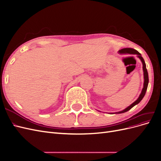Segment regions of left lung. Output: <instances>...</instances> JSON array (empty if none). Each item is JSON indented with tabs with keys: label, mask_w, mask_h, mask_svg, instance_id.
I'll return each mask as SVG.
<instances>
[{
	"label": "left lung",
	"mask_w": 161,
	"mask_h": 161,
	"mask_svg": "<svg viewBox=\"0 0 161 161\" xmlns=\"http://www.w3.org/2000/svg\"><path fill=\"white\" fill-rule=\"evenodd\" d=\"M119 53L120 54H136L137 55V57L140 58V60H141L142 63V69H143V72H144V84H143V88L142 91H141V93L139 95L138 98L136 99L133 103H131L130 106H128V108H126L125 109H124L122 111H120L118 112H115V113H109L110 114H122V113H125V112L129 111L130 109H131V108H133L134 106H135L136 105L138 104L140 102L142 101V99H143V97H144L145 94H146V92H147V88H148V72H147V67H146V64H145V62L144 60L143 59V58L142 57V55L140 54V53L133 48H124V49H121L120 50H119Z\"/></svg>",
	"instance_id": "8db88e82"
}]
</instances>
